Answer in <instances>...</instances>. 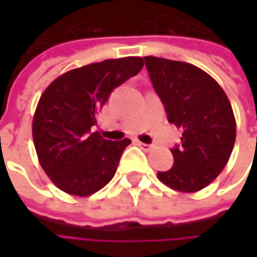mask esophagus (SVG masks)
<instances>
[{
	"instance_id": "obj_1",
	"label": "esophagus",
	"mask_w": 257,
	"mask_h": 257,
	"mask_svg": "<svg viewBox=\"0 0 257 257\" xmlns=\"http://www.w3.org/2000/svg\"><path fill=\"white\" fill-rule=\"evenodd\" d=\"M137 144H138L143 150H146V152H150V150L153 149V144H144V143H141V141H137Z\"/></svg>"
}]
</instances>
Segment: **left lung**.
Instances as JSON below:
<instances>
[{
	"mask_svg": "<svg viewBox=\"0 0 257 257\" xmlns=\"http://www.w3.org/2000/svg\"><path fill=\"white\" fill-rule=\"evenodd\" d=\"M155 90L165 105L168 122L183 129L173 149L174 165L158 179L183 193L207 187L231 158L236 123L220 84L204 70L180 61L144 56Z\"/></svg>",
	"mask_w": 257,
	"mask_h": 257,
	"instance_id": "8db88e82",
	"label": "left lung"
}]
</instances>
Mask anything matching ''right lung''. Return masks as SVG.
Here are the masks:
<instances>
[{
    "mask_svg": "<svg viewBox=\"0 0 257 257\" xmlns=\"http://www.w3.org/2000/svg\"><path fill=\"white\" fill-rule=\"evenodd\" d=\"M143 65L140 56L93 62L61 74L41 93L32 138L41 168L58 189L89 196L114 177L131 140H105L92 126L111 90Z\"/></svg>",
    "mask_w": 257,
    "mask_h": 257,
    "instance_id": "obj_1",
    "label": "right lung"
}]
</instances>
